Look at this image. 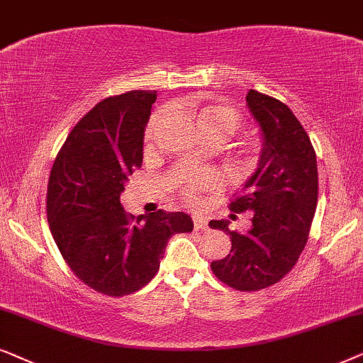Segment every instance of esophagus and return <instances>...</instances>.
I'll use <instances>...</instances> for the list:
<instances>
[{"mask_svg": "<svg viewBox=\"0 0 363 363\" xmlns=\"http://www.w3.org/2000/svg\"><path fill=\"white\" fill-rule=\"evenodd\" d=\"M192 220H194V227L197 230H206L207 229V220L202 216H194V217H192Z\"/></svg>", "mask_w": 363, "mask_h": 363, "instance_id": "obj_1", "label": "esophagus"}]
</instances>
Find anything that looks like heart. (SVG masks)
Masks as SVG:
<instances>
[{"label":"heart","mask_w":363,"mask_h":363,"mask_svg":"<svg viewBox=\"0 0 363 363\" xmlns=\"http://www.w3.org/2000/svg\"><path fill=\"white\" fill-rule=\"evenodd\" d=\"M166 119V109H159L151 116L144 131V146L147 149L156 144ZM196 123L207 138L222 141L238 134L242 129L244 119L242 114L229 104H204L196 111ZM172 182L186 201H196L199 192L216 189L219 186V177L212 169H181L174 174Z\"/></svg>","instance_id":"b5f03b06"}]
</instances>
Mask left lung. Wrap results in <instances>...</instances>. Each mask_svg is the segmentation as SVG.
<instances>
[{"label":"left lung","instance_id":"obj_1","mask_svg":"<svg viewBox=\"0 0 363 363\" xmlns=\"http://www.w3.org/2000/svg\"><path fill=\"white\" fill-rule=\"evenodd\" d=\"M249 111L262 133L259 166L230 211L252 212L244 234L229 220H211L230 235V254L211 264L216 277L242 292L277 284L297 264L308 239L318 197L317 157L306 129L279 99L250 89Z\"/></svg>","mask_w":363,"mask_h":363}]
</instances>
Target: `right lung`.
I'll return each mask as SVG.
<instances>
[{
  "instance_id": "obj_1",
  "label": "right lung",
  "mask_w": 363,
  "mask_h": 363,
  "mask_svg": "<svg viewBox=\"0 0 363 363\" xmlns=\"http://www.w3.org/2000/svg\"><path fill=\"white\" fill-rule=\"evenodd\" d=\"M156 91H129L94 106L52 164L46 214L62 259L86 286L109 297L139 291L157 274L167 240L191 232L184 212L129 216L128 177L143 166L144 129Z\"/></svg>"
}]
</instances>
